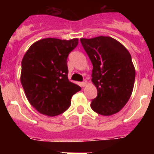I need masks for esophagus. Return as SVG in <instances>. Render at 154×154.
Wrapping results in <instances>:
<instances>
[{"mask_svg": "<svg viewBox=\"0 0 154 154\" xmlns=\"http://www.w3.org/2000/svg\"><path fill=\"white\" fill-rule=\"evenodd\" d=\"M87 85V81H84L82 82H81V86L82 87H84Z\"/></svg>", "mask_w": 154, "mask_h": 154, "instance_id": "esophagus-1", "label": "esophagus"}]
</instances>
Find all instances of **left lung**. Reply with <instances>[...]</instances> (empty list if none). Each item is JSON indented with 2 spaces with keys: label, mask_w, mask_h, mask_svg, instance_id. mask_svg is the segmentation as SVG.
<instances>
[{
  "label": "left lung",
  "mask_w": 154,
  "mask_h": 154,
  "mask_svg": "<svg viewBox=\"0 0 154 154\" xmlns=\"http://www.w3.org/2000/svg\"><path fill=\"white\" fill-rule=\"evenodd\" d=\"M80 42L92 62V82L98 92L91 108L103 116L119 112L130 99L135 81L130 52L111 37L81 38Z\"/></svg>",
  "instance_id": "left-lung-1"
}]
</instances>
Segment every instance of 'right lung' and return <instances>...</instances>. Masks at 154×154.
Wrapping results in <instances>:
<instances>
[{"label": "right lung", "mask_w": 154, "mask_h": 154, "mask_svg": "<svg viewBox=\"0 0 154 154\" xmlns=\"http://www.w3.org/2000/svg\"><path fill=\"white\" fill-rule=\"evenodd\" d=\"M78 41L42 39L31 45L23 57L21 85L30 104L43 115L64 112L73 95L81 90L68 79L67 58Z\"/></svg>", "instance_id": "obj_1"}]
</instances>
